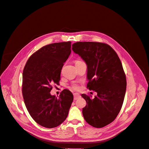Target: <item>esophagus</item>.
<instances>
[{
  "mask_svg": "<svg viewBox=\"0 0 149 149\" xmlns=\"http://www.w3.org/2000/svg\"><path fill=\"white\" fill-rule=\"evenodd\" d=\"M73 95H74V100H77L81 97L79 94H78V93H74Z\"/></svg>",
  "mask_w": 149,
  "mask_h": 149,
  "instance_id": "1",
  "label": "esophagus"
}]
</instances>
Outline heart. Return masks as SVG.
<instances>
[{
  "instance_id": "obj_1",
  "label": "heart",
  "mask_w": 149,
  "mask_h": 149,
  "mask_svg": "<svg viewBox=\"0 0 149 149\" xmlns=\"http://www.w3.org/2000/svg\"><path fill=\"white\" fill-rule=\"evenodd\" d=\"M76 62H77V61H76ZM72 88H73V89H74V90H77V89H79L78 85V84H73V86H72Z\"/></svg>"
}]
</instances>
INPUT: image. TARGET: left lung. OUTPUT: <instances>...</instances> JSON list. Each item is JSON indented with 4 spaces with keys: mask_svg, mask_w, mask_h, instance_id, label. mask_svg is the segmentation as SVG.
<instances>
[{
    "mask_svg": "<svg viewBox=\"0 0 149 149\" xmlns=\"http://www.w3.org/2000/svg\"><path fill=\"white\" fill-rule=\"evenodd\" d=\"M72 49L87 65V87L97 93L93 99L81 94L86 101L84 119L93 127H104L116 118L124 102L127 83L120 60L106 43L76 42Z\"/></svg>",
    "mask_w": 149,
    "mask_h": 149,
    "instance_id": "left-lung-1",
    "label": "left lung"
}]
</instances>
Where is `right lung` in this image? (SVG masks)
Segmentation results:
<instances>
[{
  "label": "right lung",
  "instance_id": "add662e5",
  "mask_svg": "<svg viewBox=\"0 0 149 149\" xmlns=\"http://www.w3.org/2000/svg\"><path fill=\"white\" fill-rule=\"evenodd\" d=\"M71 42L52 43L31 55L24 67L22 94L31 118L39 125L53 128L63 123L73 101L64 89L59 96L52 95V84H58L64 63L71 53Z\"/></svg>",
  "mask_w": 149,
  "mask_h": 149
}]
</instances>
